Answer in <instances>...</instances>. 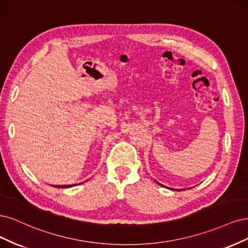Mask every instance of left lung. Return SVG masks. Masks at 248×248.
Masks as SVG:
<instances>
[{
    "mask_svg": "<svg viewBox=\"0 0 248 248\" xmlns=\"http://www.w3.org/2000/svg\"><path fill=\"white\" fill-rule=\"evenodd\" d=\"M156 183H158V182H156ZM158 185H159V183H158ZM161 186H162V185H161ZM171 189H172V188H171Z\"/></svg>",
    "mask_w": 248,
    "mask_h": 248,
    "instance_id": "left-lung-1",
    "label": "left lung"
}]
</instances>
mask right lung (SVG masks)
I'll use <instances>...</instances> for the list:
<instances>
[{"instance_id":"obj_1","label":"right lung","mask_w":248,"mask_h":248,"mask_svg":"<svg viewBox=\"0 0 248 248\" xmlns=\"http://www.w3.org/2000/svg\"><path fill=\"white\" fill-rule=\"evenodd\" d=\"M75 185H71V186H54V187H58V188H67V187H72L74 186Z\"/></svg>"}]
</instances>
